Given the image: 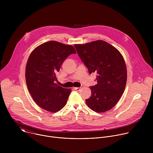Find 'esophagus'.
Wrapping results in <instances>:
<instances>
[{"label":"esophagus","instance_id":"esophagus-1","mask_svg":"<svg viewBox=\"0 0 153 153\" xmlns=\"http://www.w3.org/2000/svg\"><path fill=\"white\" fill-rule=\"evenodd\" d=\"M74 89L76 91H80L81 88H80V87H75V88H74Z\"/></svg>","mask_w":153,"mask_h":153}]
</instances>
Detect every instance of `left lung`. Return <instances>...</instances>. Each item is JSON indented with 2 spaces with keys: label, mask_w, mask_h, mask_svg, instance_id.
<instances>
[{
  "label": "left lung",
  "mask_w": 153,
  "mask_h": 153,
  "mask_svg": "<svg viewBox=\"0 0 153 153\" xmlns=\"http://www.w3.org/2000/svg\"><path fill=\"white\" fill-rule=\"evenodd\" d=\"M74 46L89 73L97 74V83L90 86L91 97L85 100L87 105L97 113L110 110L120 100L126 86L123 56L110 43L100 40Z\"/></svg>",
  "instance_id": "8db88e82"
}]
</instances>
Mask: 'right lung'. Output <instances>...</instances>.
Segmentation results:
<instances>
[{"instance_id":"1","label":"right lung","mask_w":153,"mask_h":153,"mask_svg":"<svg viewBox=\"0 0 153 153\" xmlns=\"http://www.w3.org/2000/svg\"><path fill=\"white\" fill-rule=\"evenodd\" d=\"M74 48L56 41L42 43L31 53L26 66L28 91L35 102L43 110L55 113L66 105L71 89L59 86L57 74L64 60Z\"/></svg>"}]
</instances>
